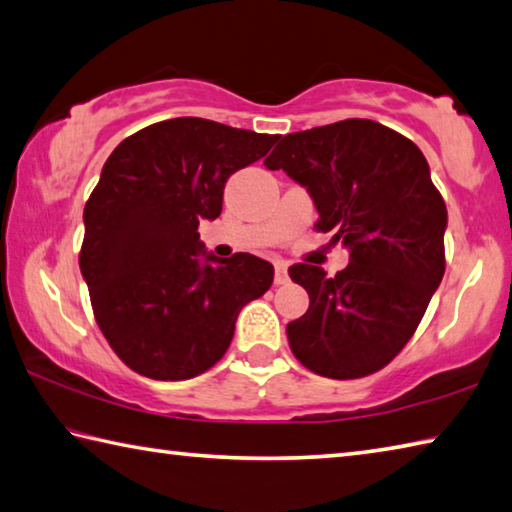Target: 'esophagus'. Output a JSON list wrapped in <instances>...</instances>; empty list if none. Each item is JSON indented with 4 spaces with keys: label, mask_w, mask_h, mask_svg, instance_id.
<instances>
[{
    "label": "esophagus",
    "mask_w": 512,
    "mask_h": 512,
    "mask_svg": "<svg viewBox=\"0 0 512 512\" xmlns=\"http://www.w3.org/2000/svg\"><path fill=\"white\" fill-rule=\"evenodd\" d=\"M288 282V266L286 262H275V284Z\"/></svg>",
    "instance_id": "1"
}]
</instances>
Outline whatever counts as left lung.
Masks as SVG:
<instances>
[{"mask_svg":"<svg viewBox=\"0 0 512 512\" xmlns=\"http://www.w3.org/2000/svg\"><path fill=\"white\" fill-rule=\"evenodd\" d=\"M264 165L302 183L315 230L349 248L336 277L288 268L309 293V311L286 327L291 351L318 376L376 374L410 342L445 273L448 210L423 152L376 120L347 118L284 136Z\"/></svg>","mask_w":512,"mask_h":512,"instance_id":"left-lung-1","label":"left lung"}]
</instances>
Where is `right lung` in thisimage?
<instances>
[{"instance_id": "add662e5", "label": "right lung", "mask_w": 512, "mask_h": 512, "mask_svg": "<svg viewBox=\"0 0 512 512\" xmlns=\"http://www.w3.org/2000/svg\"><path fill=\"white\" fill-rule=\"evenodd\" d=\"M277 138L170 118L127 136L102 167L85 206L80 271L102 336L136 374L208 371L228 351L241 306L271 288L273 266L250 253L201 262L197 230L221 215L228 176Z\"/></svg>"}]
</instances>
